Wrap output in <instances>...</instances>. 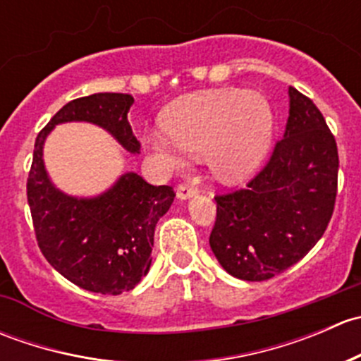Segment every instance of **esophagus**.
Masks as SVG:
<instances>
[{
	"instance_id": "obj_1",
	"label": "esophagus",
	"mask_w": 361,
	"mask_h": 361,
	"mask_svg": "<svg viewBox=\"0 0 361 361\" xmlns=\"http://www.w3.org/2000/svg\"><path fill=\"white\" fill-rule=\"evenodd\" d=\"M194 195H197V188H194L192 185H187V183L178 185L176 197L180 199V201H187V199L194 197Z\"/></svg>"
}]
</instances>
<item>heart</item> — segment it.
Segmentation results:
<instances>
[{
    "instance_id": "1",
    "label": "heart",
    "mask_w": 361,
    "mask_h": 361,
    "mask_svg": "<svg viewBox=\"0 0 361 361\" xmlns=\"http://www.w3.org/2000/svg\"><path fill=\"white\" fill-rule=\"evenodd\" d=\"M162 130L150 129L143 143L160 164L176 167L181 150L204 154L225 183L246 180L265 157L272 140V111L258 92L238 89L187 94L162 113Z\"/></svg>"
}]
</instances>
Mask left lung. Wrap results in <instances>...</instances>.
I'll return each instance as SVG.
<instances>
[{"label": "left lung", "mask_w": 361, "mask_h": 361, "mask_svg": "<svg viewBox=\"0 0 361 361\" xmlns=\"http://www.w3.org/2000/svg\"><path fill=\"white\" fill-rule=\"evenodd\" d=\"M290 115L267 166L246 188L216 195L209 246L221 267L265 281L297 264L325 234L337 195L338 154L322 111L290 87Z\"/></svg>", "instance_id": "left-lung-1"}]
</instances>
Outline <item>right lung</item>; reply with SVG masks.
<instances>
[{"label":"right lung","instance_id":"1","mask_svg":"<svg viewBox=\"0 0 361 361\" xmlns=\"http://www.w3.org/2000/svg\"><path fill=\"white\" fill-rule=\"evenodd\" d=\"M130 94L99 92L64 104L39 130L27 178V202L36 241L49 264L68 281L103 295L129 292L152 265L155 225L174 201L173 188L126 173L96 197H75L52 183L43 162L47 136L59 123L103 127L130 154H140L127 113Z\"/></svg>","mask_w":361,"mask_h":361}]
</instances>
